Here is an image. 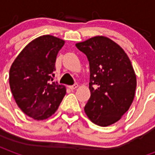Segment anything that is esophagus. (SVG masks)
<instances>
[{
    "label": "esophagus",
    "instance_id": "obj_1",
    "mask_svg": "<svg viewBox=\"0 0 155 155\" xmlns=\"http://www.w3.org/2000/svg\"><path fill=\"white\" fill-rule=\"evenodd\" d=\"M78 86H79V85H78V84H73V85H70V86H69V88H70L71 90H74V89H76Z\"/></svg>",
    "mask_w": 155,
    "mask_h": 155
}]
</instances>
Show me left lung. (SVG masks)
Returning a JSON list of instances; mask_svg holds the SVG:
<instances>
[{
  "mask_svg": "<svg viewBox=\"0 0 155 155\" xmlns=\"http://www.w3.org/2000/svg\"><path fill=\"white\" fill-rule=\"evenodd\" d=\"M75 45L90 64L91 97L84 112L97 125L113 124L128 111L134 98L136 75L130 58L117 43L102 35Z\"/></svg>",
  "mask_w": 155,
  "mask_h": 155,
  "instance_id": "8db88e82",
  "label": "left lung"
}]
</instances>
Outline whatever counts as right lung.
Here are the masks:
<instances>
[{
    "label": "right lung",
    "instance_id": "1",
    "mask_svg": "<svg viewBox=\"0 0 155 155\" xmlns=\"http://www.w3.org/2000/svg\"><path fill=\"white\" fill-rule=\"evenodd\" d=\"M64 44L53 35H41L21 51L11 66L9 83L13 97L34 120L54 114L65 95L64 85L53 81L56 56Z\"/></svg>",
    "mask_w": 155,
    "mask_h": 155
}]
</instances>
